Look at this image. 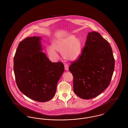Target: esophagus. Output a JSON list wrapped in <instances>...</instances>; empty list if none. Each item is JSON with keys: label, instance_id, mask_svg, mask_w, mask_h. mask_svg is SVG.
I'll use <instances>...</instances> for the list:
<instances>
[{"label": "esophagus", "instance_id": "esophagus-1", "mask_svg": "<svg viewBox=\"0 0 128 128\" xmlns=\"http://www.w3.org/2000/svg\"><path fill=\"white\" fill-rule=\"evenodd\" d=\"M64 68H65V70H68V64H65L64 65Z\"/></svg>", "mask_w": 128, "mask_h": 128}]
</instances>
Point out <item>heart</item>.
Here are the masks:
<instances>
[{
    "label": "heart",
    "mask_w": 128,
    "mask_h": 128,
    "mask_svg": "<svg viewBox=\"0 0 128 128\" xmlns=\"http://www.w3.org/2000/svg\"><path fill=\"white\" fill-rule=\"evenodd\" d=\"M82 42L80 38L74 35H70L55 41L52 47L47 48L49 58L56 61L58 58L56 51L61 54L62 57L68 60L75 61L79 58L82 53Z\"/></svg>",
    "instance_id": "b5f03b06"
}]
</instances>
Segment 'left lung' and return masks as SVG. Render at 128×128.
<instances>
[{"label":"left lung","instance_id":"8db88e82","mask_svg":"<svg viewBox=\"0 0 128 128\" xmlns=\"http://www.w3.org/2000/svg\"><path fill=\"white\" fill-rule=\"evenodd\" d=\"M73 91L79 98L89 99L108 87L115 68L110 43L98 32H89L79 58L71 63Z\"/></svg>","mask_w":128,"mask_h":128}]
</instances>
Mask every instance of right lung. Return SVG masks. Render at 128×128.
Instances as JSON below:
<instances>
[{
    "label": "right lung",
    "mask_w": 128,
    "mask_h": 128,
    "mask_svg": "<svg viewBox=\"0 0 128 128\" xmlns=\"http://www.w3.org/2000/svg\"><path fill=\"white\" fill-rule=\"evenodd\" d=\"M41 39L27 37L20 42L13 69L20 91L31 99L44 102L54 96L64 66L61 62H52L41 51Z\"/></svg>",
    "instance_id": "1"
}]
</instances>
